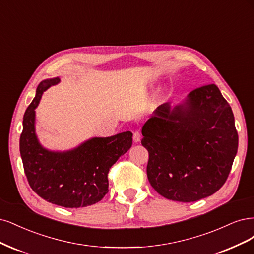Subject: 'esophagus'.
<instances>
[{
	"label": "esophagus",
	"mask_w": 254,
	"mask_h": 254,
	"mask_svg": "<svg viewBox=\"0 0 254 254\" xmlns=\"http://www.w3.org/2000/svg\"><path fill=\"white\" fill-rule=\"evenodd\" d=\"M140 139H141L140 132H139V130H135V132L133 133V140L135 142H138V141H140Z\"/></svg>",
	"instance_id": "obj_1"
}]
</instances>
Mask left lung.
Instances as JSON below:
<instances>
[{
    "label": "left lung",
    "instance_id": "left-lung-1",
    "mask_svg": "<svg viewBox=\"0 0 254 254\" xmlns=\"http://www.w3.org/2000/svg\"><path fill=\"white\" fill-rule=\"evenodd\" d=\"M141 133L151 186L163 197L182 202L217 192L239 146L232 110L215 84L193 89L173 110L161 104Z\"/></svg>",
    "mask_w": 254,
    "mask_h": 254
}]
</instances>
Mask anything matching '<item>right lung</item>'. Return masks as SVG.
<instances>
[{"instance_id": "1", "label": "right lung", "mask_w": 254, "mask_h": 254, "mask_svg": "<svg viewBox=\"0 0 254 254\" xmlns=\"http://www.w3.org/2000/svg\"><path fill=\"white\" fill-rule=\"evenodd\" d=\"M59 81V78L42 81L24 114L20 137L24 172L31 189L46 201L64 208L87 207L109 192V171L132 146L133 134L92 138L63 153L42 148L35 133V109L43 92Z\"/></svg>"}]
</instances>
